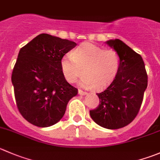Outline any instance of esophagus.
<instances>
[{
  "label": "esophagus",
  "instance_id": "esophagus-1",
  "mask_svg": "<svg viewBox=\"0 0 160 160\" xmlns=\"http://www.w3.org/2000/svg\"><path fill=\"white\" fill-rule=\"evenodd\" d=\"M78 94H80V95H85V94H87L88 93H87L86 91H82V90L80 89L78 91Z\"/></svg>",
  "mask_w": 160,
  "mask_h": 160
}]
</instances>
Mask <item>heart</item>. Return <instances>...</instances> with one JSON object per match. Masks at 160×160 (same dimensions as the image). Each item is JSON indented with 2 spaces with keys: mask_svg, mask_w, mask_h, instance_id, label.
Returning a JSON list of instances; mask_svg holds the SVG:
<instances>
[{
  "mask_svg": "<svg viewBox=\"0 0 160 160\" xmlns=\"http://www.w3.org/2000/svg\"><path fill=\"white\" fill-rule=\"evenodd\" d=\"M120 67V56L114 49H104L92 44L83 43L61 60L63 76L73 83L83 72L82 86L101 88L115 79Z\"/></svg>",
  "mask_w": 160,
  "mask_h": 160,
  "instance_id": "1",
  "label": "heart"
}]
</instances>
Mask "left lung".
Returning a JSON list of instances; mask_svg holds the SVG:
<instances>
[{"label":"left lung","mask_w":160,"mask_h":160,"mask_svg":"<svg viewBox=\"0 0 160 160\" xmlns=\"http://www.w3.org/2000/svg\"><path fill=\"white\" fill-rule=\"evenodd\" d=\"M106 44L119 53L120 67L109 86L98 93L99 105L90 110L97 124L107 129L126 127L139 112L144 93L148 85V76L142 56L119 39Z\"/></svg>","instance_id":"obj_1"}]
</instances>
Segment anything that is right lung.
<instances>
[{
	"instance_id": "obj_1",
	"label": "right lung",
	"mask_w": 160,
	"mask_h": 160,
	"mask_svg": "<svg viewBox=\"0 0 160 160\" xmlns=\"http://www.w3.org/2000/svg\"><path fill=\"white\" fill-rule=\"evenodd\" d=\"M76 46L73 41L41 33L20 49L12 82L18 111L34 126L58 123L77 94L61 69L62 58Z\"/></svg>"
}]
</instances>
